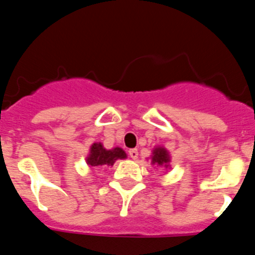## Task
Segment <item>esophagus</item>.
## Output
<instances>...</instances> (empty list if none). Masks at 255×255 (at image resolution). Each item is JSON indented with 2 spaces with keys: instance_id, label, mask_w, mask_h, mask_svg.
<instances>
[{
  "instance_id": "esophagus-1",
  "label": "esophagus",
  "mask_w": 255,
  "mask_h": 255,
  "mask_svg": "<svg viewBox=\"0 0 255 255\" xmlns=\"http://www.w3.org/2000/svg\"><path fill=\"white\" fill-rule=\"evenodd\" d=\"M138 154L139 153H138V149H136V148H132V149L129 150V155L131 157L132 159L138 158Z\"/></svg>"
}]
</instances>
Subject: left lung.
<instances>
[{"instance_id": "8db88e82", "label": "left lung", "mask_w": 255, "mask_h": 255, "mask_svg": "<svg viewBox=\"0 0 255 255\" xmlns=\"http://www.w3.org/2000/svg\"><path fill=\"white\" fill-rule=\"evenodd\" d=\"M168 162H170V155H168V152L164 148L158 147L153 150L152 164H158V166L168 167Z\"/></svg>"}]
</instances>
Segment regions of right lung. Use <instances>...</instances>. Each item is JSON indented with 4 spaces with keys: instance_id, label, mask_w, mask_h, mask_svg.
I'll use <instances>...</instances> for the list:
<instances>
[{
    "instance_id": "add662e5",
    "label": "right lung",
    "mask_w": 255,
    "mask_h": 255,
    "mask_svg": "<svg viewBox=\"0 0 255 255\" xmlns=\"http://www.w3.org/2000/svg\"><path fill=\"white\" fill-rule=\"evenodd\" d=\"M126 158V153L121 148L106 149L101 143H94L91 147L87 163L91 166H112L117 159Z\"/></svg>"
}]
</instances>
